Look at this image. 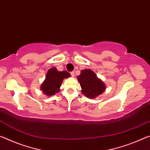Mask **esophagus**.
<instances>
[{
    "instance_id": "esophagus-1",
    "label": "esophagus",
    "mask_w": 150,
    "mask_h": 150,
    "mask_svg": "<svg viewBox=\"0 0 150 150\" xmlns=\"http://www.w3.org/2000/svg\"><path fill=\"white\" fill-rule=\"evenodd\" d=\"M71 75L72 77H74V76H75V72L74 71L71 72Z\"/></svg>"
}]
</instances>
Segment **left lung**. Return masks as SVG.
Listing matches in <instances>:
<instances>
[{
	"label": "left lung",
	"mask_w": 150,
	"mask_h": 150,
	"mask_svg": "<svg viewBox=\"0 0 150 150\" xmlns=\"http://www.w3.org/2000/svg\"><path fill=\"white\" fill-rule=\"evenodd\" d=\"M78 80L82 88L81 92L89 98H95L105 90V85L98 79L96 74L90 69L82 70Z\"/></svg>",
	"instance_id": "left-lung-1"
}]
</instances>
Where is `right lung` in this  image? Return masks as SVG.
<instances>
[{
    "label": "right lung",
    "mask_w": 150,
    "mask_h": 150,
    "mask_svg": "<svg viewBox=\"0 0 150 150\" xmlns=\"http://www.w3.org/2000/svg\"><path fill=\"white\" fill-rule=\"evenodd\" d=\"M71 75L67 71H58L56 68H51L49 69L45 79L41 85L43 93L47 96L54 95L59 91L63 79L69 77Z\"/></svg>",
    "instance_id": "right-lung-1"
}]
</instances>
